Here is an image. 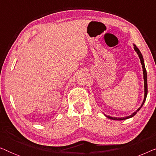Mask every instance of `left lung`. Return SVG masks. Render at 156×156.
<instances>
[{
  "label": "left lung",
  "mask_w": 156,
  "mask_h": 156,
  "mask_svg": "<svg viewBox=\"0 0 156 156\" xmlns=\"http://www.w3.org/2000/svg\"><path fill=\"white\" fill-rule=\"evenodd\" d=\"M133 48H134V50H135L136 52V53H137V55H138V57H139V59H140V63H141L142 68H143V74H144V101H143V103L141 104V105H140V107L138 108V109L136 110L135 112H133V114L130 115V116H125V117H121V118H117V117H112V116H107V115L104 114L106 116V117H107V118L109 119H112V120H116V121L126 120V119H130V118H131V117H133V116H135V115L136 114V113H137L138 111L140 109V108H141L142 106H143V105H144V104L145 101H146V97H147V94H148V84H147V72H146V67H145L144 57H143V55H142L141 53H140L139 49H138L137 47H136L134 44H133Z\"/></svg>",
  "instance_id": "1"
}]
</instances>
